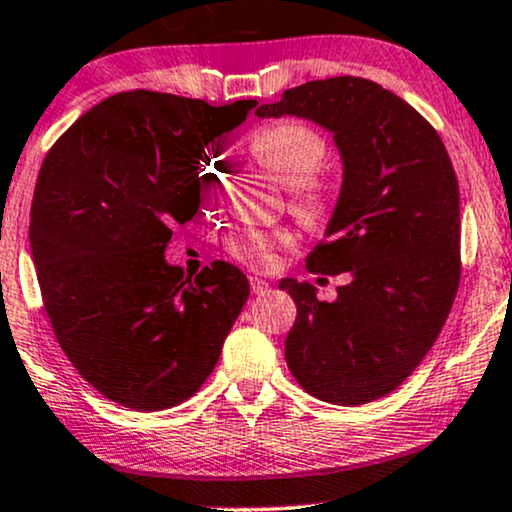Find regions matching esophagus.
Instances as JSON below:
<instances>
[{"label":"esophagus","mask_w":512,"mask_h":512,"mask_svg":"<svg viewBox=\"0 0 512 512\" xmlns=\"http://www.w3.org/2000/svg\"><path fill=\"white\" fill-rule=\"evenodd\" d=\"M269 289V284L264 279H260V276H250V291L252 293H262V291H267Z\"/></svg>","instance_id":"esophagus-1"}]
</instances>
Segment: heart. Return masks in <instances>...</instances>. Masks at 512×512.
<instances>
[{"mask_svg": "<svg viewBox=\"0 0 512 512\" xmlns=\"http://www.w3.org/2000/svg\"><path fill=\"white\" fill-rule=\"evenodd\" d=\"M250 151L262 166L289 187V207L308 226H327L339 209V187L320 175L327 158V139L303 122H276L250 137ZM219 166L207 163L199 173V187L207 197L219 185ZM289 228L243 226L228 233L226 250L233 260L252 269H269L276 252L293 245Z\"/></svg>", "mask_w": 512, "mask_h": 512, "instance_id": "obj_1", "label": "heart"}]
</instances>
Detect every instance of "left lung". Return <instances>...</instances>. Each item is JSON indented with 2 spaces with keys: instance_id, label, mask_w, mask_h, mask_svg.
Returning a JSON list of instances; mask_svg holds the SVG:
<instances>
[{
  "instance_id": "obj_1",
  "label": "left lung",
  "mask_w": 512,
  "mask_h": 512,
  "mask_svg": "<svg viewBox=\"0 0 512 512\" xmlns=\"http://www.w3.org/2000/svg\"><path fill=\"white\" fill-rule=\"evenodd\" d=\"M255 113L308 117L344 158L339 209L305 267L349 281L332 303L308 281H281L298 310L286 363L322 402H375L424 361L460 286V187L448 151L424 115L361 76L308 81Z\"/></svg>"
}]
</instances>
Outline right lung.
<instances>
[{
  "label": "right lung",
  "mask_w": 512,
  "mask_h": 512,
  "mask_svg": "<svg viewBox=\"0 0 512 512\" xmlns=\"http://www.w3.org/2000/svg\"><path fill=\"white\" fill-rule=\"evenodd\" d=\"M257 101L209 105L125 91L50 146L31 204V250L57 342L103 397L158 411L209 378L250 284L214 260L192 279L163 257L199 209V163Z\"/></svg>",
  "instance_id": "obj_1"
}]
</instances>
